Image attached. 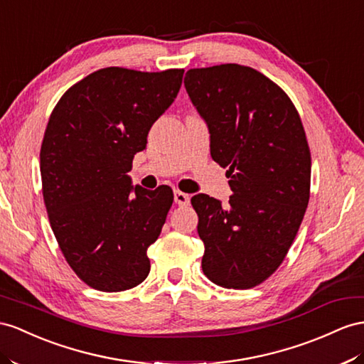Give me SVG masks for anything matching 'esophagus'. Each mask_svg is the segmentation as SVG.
Masks as SVG:
<instances>
[{"mask_svg": "<svg viewBox=\"0 0 364 364\" xmlns=\"http://www.w3.org/2000/svg\"><path fill=\"white\" fill-rule=\"evenodd\" d=\"M173 198H175V203L178 204V206H189V203H191L189 195L181 192V191H175L173 192Z\"/></svg>", "mask_w": 364, "mask_h": 364, "instance_id": "esophagus-1", "label": "esophagus"}]
</instances>
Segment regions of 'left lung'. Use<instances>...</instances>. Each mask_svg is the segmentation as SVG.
<instances>
[{
    "mask_svg": "<svg viewBox=\"0 0 364 364\" xmlns=\"http://www.w3.org/2000/svg\"><path fill=\"white\" fill-rule=\"evenodd\" d=\"M184 87L209 130L210 156L228 167L229 206L192 197L204 245L203 272L249 289L282 264L309 203L311 152L292 101L263 73L240 64L191 69Z\"/></svg>",
    "mask_w": 364,
    "mask_h": 364,
    "instance_id": "8db88e82",
    "label": "left lung"
}]
</instances>
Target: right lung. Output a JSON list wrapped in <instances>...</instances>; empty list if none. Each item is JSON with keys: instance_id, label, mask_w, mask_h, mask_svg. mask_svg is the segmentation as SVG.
<instances>
[{"instance_id": "right-lung-1", "label": "right lung", "mask_w": 364, "mask_h": 364, "mask_svg": "<svg viewBox=\"0 0 364 364\" xmlns=\"http://www.w3.org/2000/svg\"><path fill=\"white\" fill-rule=\"evenodd\" d=\"M183 69L106 68L72 86L55 106L40 154L43 197L64 258L90 287L119 292L151 271L173 192L132 186L135 154L178 95Z\"/></svg>"}]
</instances>
